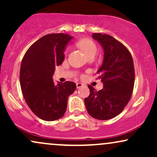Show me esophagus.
Returning <instances> with one entry per match:
<instances>
[{"mask_svg": "<svg viewBox=\"0 0 157 157\" xmlns=\"http://www.w3.org/2000/svg\"><path fill=\"white\" fill-rule=\"evenodd\" d=\"M82 86H83V84L81 83V82H77V89H80V88L82 87Z\"/></svg>", "mask_w": 157, "mask_h": 157, "instance_id": "34e87169", "label": "esophagus"}]
</instances>
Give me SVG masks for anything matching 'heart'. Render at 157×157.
I'll use <instances>...</instances> for the list:
<instances>
[{"instance_id": "heart-1", "label": "heart", "mask_w": 157, "mask_h": 157, "mask_svg": "<svg viewBox=\"0 0 157 157\" xmlns=\"http://www.w3.org/2000/svg\"><path fill=\"white\" fill-rule=\"evenodd\" d=\"M79 46L82 48L83 51L86 52V54L89 57L91 55H95L97 52V46L96 44L90 38H83L80 40L78 42ZM68 52V48H66V51H65V55H67Z\"/></svg>"}]
</instances>
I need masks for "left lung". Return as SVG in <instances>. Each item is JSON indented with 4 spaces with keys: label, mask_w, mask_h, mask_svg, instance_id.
Listing matches in <instances>:
<instances>
[{
    "label": "left lung",
    "mask_w": 157,
    "mask_h": 157,
    "mask_svg": "<svg viewBox=\"0 0 157 157\" xmlns=\"http://www.w3.org/2000/svg\"><path fill=\"white\" fill-rule=\"evenodd\" d=\"M92 37L104 49L103 63L97 71L103 89L96 91L89 85L90 94L84 101L90 116L107 120L120 114L132 96L134 61L128 49L112 36L94 33Z\"/></svg>",
    "instance_id": "obj_1"
}]
</instances>
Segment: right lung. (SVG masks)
<instances>
[{"mask_svg": "<svg viewBox=\"0 0 157 157\" xmlns=\"http://www.w3.org/2000/svg\"><path fill=\"white\" fill-rule=\"evenodd\" d=\"M72 37L67 34H48L29 48L21 62L20 83L25 101L37 117L46 121L62 117L68 97L76 89L74 82L55 84V67L64 60V49Z\"/></svg>", "mask_w": 157, "mask_h": 157, "instance_id": "right-lung-1", "label": "right lung"}]
</instances>
